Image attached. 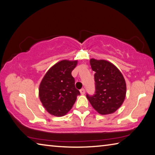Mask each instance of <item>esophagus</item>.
Masks as SVG:
<instances>
[{
    "mask_svg": "<svg viewBox=\"0 0 155 155\" xmlns=\"http://www.w3.org/2000/svg\"><path fill=\"white\" fill-rule=\"evenodd\" d=\"M80 92L81 94H85V90H84V88L81 89V90L80 91Z\"/></svg>",
    "mask_w": 155,
    "mask_h": 155,
    "instance_id": "obj_1",
    "label": "esophagus"
}]
</instances>
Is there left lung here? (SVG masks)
Segmentation results:
<instances>
[{"label":"left lung","instance_id":"1","mask_svg":"<svg viewBox=\"0 0 155 155\" xmlns=\"http://www.w3.org/2000/svg\"><path fill=\"white\" fill-rule=\"evenodd\" d=\"M90 64L94 73L95 93L86 94L93 107L100 114L114 113L123 104L127 86L122 73L114 64L105 60L91 58Z\"/></svg>","mask_w":155,"mask_h":155}]
</instances>
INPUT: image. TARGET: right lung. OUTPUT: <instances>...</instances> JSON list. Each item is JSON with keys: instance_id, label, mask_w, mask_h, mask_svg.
<instances>
[{"instance_id": "right-lung-1", "label": "right lung", "mask_w": 155, "mask_h": 155, "mask_svg": "<svg viewBox=\"0 0 155 155\" xmlns=\"http://www.w3.org/2000/svg\"><path fill=\"white\" fill-rule=\"evenodd\" d=\"M78 61L62 60L49 69L41 82L39 97L43 106L51 115H66L75 104L80 91L75 87L71 71Z\"/></svg>"}]
</instances>
